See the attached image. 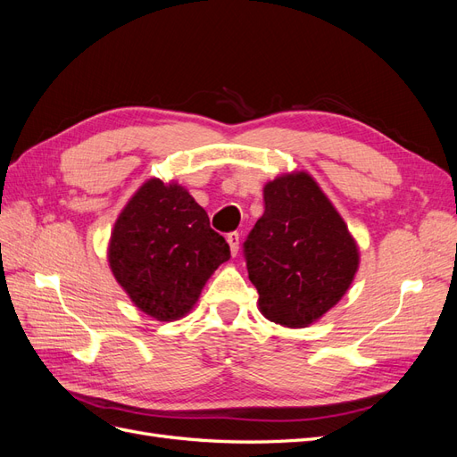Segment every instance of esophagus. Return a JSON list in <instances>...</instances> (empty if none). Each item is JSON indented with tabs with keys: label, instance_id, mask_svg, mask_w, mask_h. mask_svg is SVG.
Returning <instances> with one entry per match:
<instances>
[{
	"label": "esophagus",
	"instance_id": "obj_1",
	"mask_svg": "<svg viewBox=\"0 0 457 457\" xmlns=\"http://www.w3.org/2000/svg\"><path fill=\"white\" fill-rule=\"evenodd\" d=\"M227 242L230 245V253L237 255L238 253V247H240V234L238 232H228L227 234Z\"/></svg>",
	"mask_w": 457,
	"mask_h": 457
}]
</instances>
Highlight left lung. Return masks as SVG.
I'll use <instances>...</instances> for the list:
<instances>
[{"label":"left lung","mask_w":457,"mask_h":457,"mask_svg":"<svg viewBox=\"0 0 457 457\" xmlns=\"http://www.w3.org/2000/svg\"><path fill=\"white\" fill-rule=\"evenodd\" d=\"M262 200L265 213L244 242L259 309L274 324L305 328L349 289L358 269L356 242L305 171L276 177Z\"/></svg>","instance_id":"1"}]
</instances>
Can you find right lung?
I'll use <instances>...</instances> for the list:
<instances>
[{
    "label": "right lung",
    "mask_w": 457,
    "mask_h": 457,
    "mask_svg": "<svg viewBox=\"0 0 457 457\" xmlns=\"http://www.w3.org/2000/svg\"><path fill=\"white\" fill-rule=\"evenodd\" d=\"M230 247L181 185L150 179L120 213L108 245L114 278L160 322L185 316Z\"/></svg>",
    "instance_id": "right-lung-1"
}]
</instances>
